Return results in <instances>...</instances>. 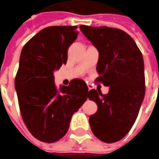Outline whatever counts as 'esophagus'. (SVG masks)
<instances>
[{
    "mask_svg": "<svg viewBox=\"0 0 159 159\" xmlns=\"http://www.w3.org/2000/svg\"><path fill=\"white\" fill-rule=\"evenodd\" d=\"M87 85H88V89H89V90H91V87H92V86H91V84H87Z\"/></svg>",
    "mask_w": 159,
    "mask_h": 159,
    "instance_id": "obj_1",
    "label": "esophagus"
}]
</instances>
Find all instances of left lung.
Instances as JSON below:
<instances>
[{
    "label": "left lung",
    "mask_w": 159,
    "mask_h": 159,
    "mask_svg": "<svg viewBox=\"0 0 159 159\" xmlns=\"http://www.w3.org/2000/svg\"><path fill=\"white\" fill-rule=\"evenodd\" d=\"M80 30L99 52L97 81L109 86L107 94L90 90L88 98L98 106L90 116V129L107 143L122 139L133 127L145 94L143 54L124 30L107 26L81 25Z\"/></svg>",
    "instance_id": "8db88e82"
}]
</instances>
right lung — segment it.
<instances>
[{
	"label": "right lung",
	"instance_id": "obj_1",
	"mask_svg": "<svg viewBox=\"0 0 159 159\" xmlns=\"http://www.w3.org/2000/svg\"><path fill=\"white\" fill-rule=\"evenodd\" d=\"M78 35L77 26H50L25 45L15 79L20 112L35 138L54 143L66 134L72 115L86 101L88 87L82 79L57 90L53 72L67 63L68 49Z\"/></svg>",
	"mask_w": 159,
	"mask_h": 159
}]
</instances>
